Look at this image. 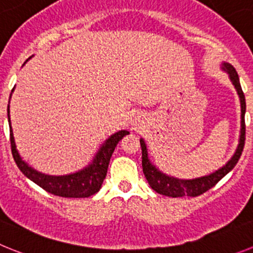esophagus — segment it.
Returning a JSON list of instances; mask_svg holds the SVG:
<instances>
[{
    "label": "esophagus",
    "instance_id": "esophagus-1",
    "mask_svg": "<svg viewBox=\"0 0 253 253\" xmlns=\"http://www.w3.org/2000/svg\"><path fill=\"white\" fill-rule=\"evenodd\" d=\"M137 122H140V121H135L133 122V125H137Z\"/></svg>",
    "mask_w": 253,
    "mask_h": 253
}]
</instances>
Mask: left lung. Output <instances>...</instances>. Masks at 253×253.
<instances>
[{"instance_id": "1", "label": "left lung", "mask_w": 253, "mask_h": 253, "mask_svg": "<svg viewBox=\"0 0 253 253\" xmlns=\"http://www.w3.org/2000/svg\"><path fill=\"white\" fill-rule=\"evenodd\" d=\"M223 70H226L228 73L229 79L233 83L234 88L237 90L238 95H240L241 101V135H240V143H238L237 150L232 156L231 160L226 164V165L220 168L217 171L211 172V174L207 175V176L197 177V179H192V180H183V179H176V177L169 176V175L163 174L159 169H156V166L152 165L147 156V149L145 145V141L141 138V150H142V171L145 174L146 180L149 181L150 186L154 189L155 192L159 194L166 195V197H198V195L203 194L207 190L215 185L218 181L222 179L223 176H226L232 169H233L236 164L240 160L241 155H242L243 147H245V140H246V125H245V112H246V99L245 94L241 88L240 78L233 67L228 63H223Z\"/></svg>"}]
</instances>
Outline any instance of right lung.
Here are the masks:
<instances>
[{
	"mask_svg": "<svg viewBox=\"0 0 253 253\" xmlns=\"http://www.w3.org/2000/svg\"><path fill=\"white\" fill-rule=\"evenodd\" d=\"M7 113L8 125H10L11 151H12V156L16 165L19 166V169L21 170L25 176L29 177L30 180L38 184L40 188L46 190L47 193L56 195V197L88 198L98 192L107 175L108 164H110L111 156H112L117 143L129 133L126 129L116 132L115 135L111 136L102 145L98 152L95 154V158L93 159L92 164H89L87 168H84L81 171L69 175H63V176H51V175H45L36 171L35 169H33L31 166H29L22 160L19 151L16 150L15 138H13L12 127H11L10 121V106L7 107Z\"/></svg>",
	"mask_w": 253,
	"mask_h": 253,
	"instance_id": "1",
	"label": "right lung"
}]
</instances>
